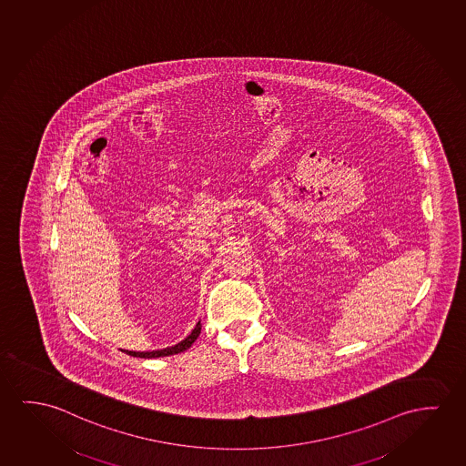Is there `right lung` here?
Returning <instances> with one entry per match:
<instances>
[{
	"label": "right lung",
	"mask_w": 466,
	"mask_h": 466,
	"mask_svg": "<svg viewBox=\"0 0 466 466\" xmlns=\"http://www.w3.org/2000/svg\"><path fill=\"white\" fill-rule=\"evenodd\" d=\"M201 332V322H197V326H195V329L188 334V336L179 342V344L174 345V347H166L163 350H153V351H129L124 350L130 357H138V359H157V357H169V355H176V353H180V351H186L190 345L194 344L195 340H197V337L200 336Z\"/></svg>",
	"instance_id": "1"
}]
</instances>
